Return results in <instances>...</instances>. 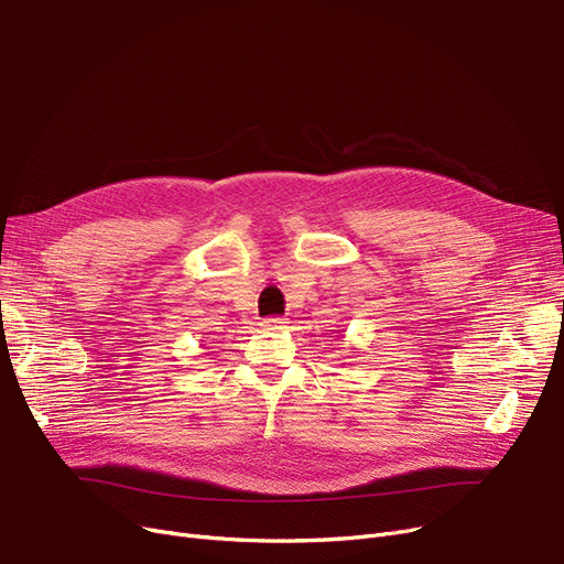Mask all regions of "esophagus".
Masks as SVG:
<instances>
[{"mask_svg": "<svg viewBox=\"0 0 564 564\" xmlns=\"http://www.w3.org/2000/svg\"><path fill=\"white\" fill-rule=\"evenodd\" d=\"M285 325H288V321H285V317H279V315H269V317H264V321H262V327L264 329H272V332L285 329Z\"/></svg>", "mask_w": 564, "mask_h": 564, "instance_id": "34e87169", "label": "esophagus"}]
</instances>
